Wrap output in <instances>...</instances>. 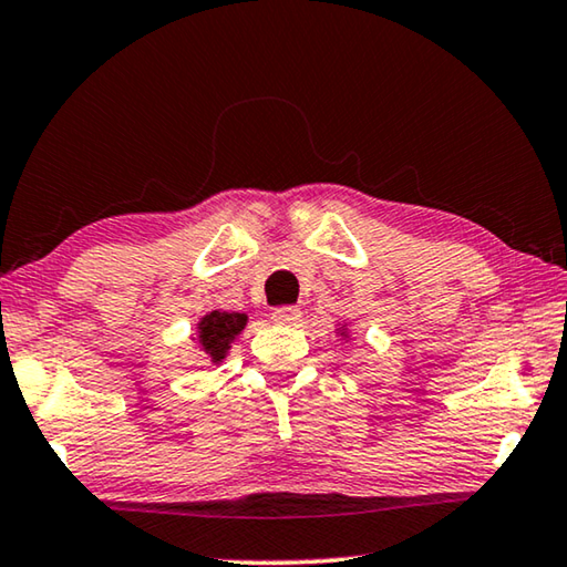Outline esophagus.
Returning a JSON list of instances; mask_svg holds the SVG:
<instances>
[{
  "mask_svg": "<svg viewBox=\"0 0 567 567\" xmlns=\"http://www.w3.org/2000/svg\"><path fill=\"white\" fill-rule=\"evenodd\" d=\"M302 318L300 307H292V305H282V307H275L272 310V322L277 324H297Z\"/></svg>",
  "mask_w": 567,
  "mask_h": 567,
  "instance_id": "obj_1",
  "label": "esophagus"
}]
</instances>
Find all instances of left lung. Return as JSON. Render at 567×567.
Returning a JSON list of instances; mask_svg holds the SVG:
<instances>
[{
  "label": "left lung",
  "mask_w": 567,
  "mask_h": 567,
  "mask_svg": "<svg viewBox=\"0 0 567 567\" xmlns=\"http://www.w3.org/2000/svg\"><path fill=\"white\" fill-rule=\"evenodd\" d=\"M340 334H344V332H340Z\"/></svg>",
  "instance_id": "1"
}]
</instances>
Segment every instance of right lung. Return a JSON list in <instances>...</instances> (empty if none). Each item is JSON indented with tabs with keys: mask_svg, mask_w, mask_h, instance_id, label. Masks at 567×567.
I'll use <instances>...</instances> for the list:
<instances>
[{
	"mask_svg": "<svg viewBox=\"0 0 567 567\" xmlns=\"http://www.w3.org/2000/svg\"><path fill=\"white\" fill-rule=\"evenodd\" d=\"M247 315L243 312H209L197 324V342L213 358V362H223L239 332L245 330Z\"/></svg>",
	"mask_w": 567,
	"mask_h": 567,
	"instance_id": "add662e5",
	"label": "right lung"
}]
</instances>
